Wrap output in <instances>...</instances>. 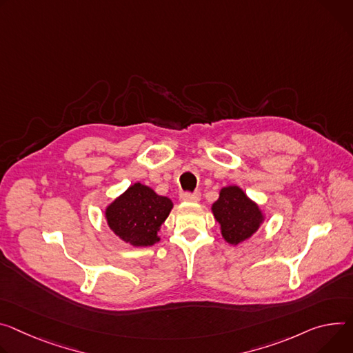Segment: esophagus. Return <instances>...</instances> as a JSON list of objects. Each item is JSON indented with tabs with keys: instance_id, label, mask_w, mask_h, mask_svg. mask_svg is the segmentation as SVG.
<instances>
[{
	"instance_id": "obj_1",
	"label": "esophagus",
	"mask_w": 353,
	"mask_h": 353,
	"mask_svg": "<svg viewBox=\"0 0 353 353\" xmlns=\"http://www.w3.org/2000/svg\"><path fill=\"white\" fill-rule=\"evenodd\" d=\"M201 199L200 193H194V194H183L181 196V201L184 203H199Z\"/></svg>"
}]
</instances>
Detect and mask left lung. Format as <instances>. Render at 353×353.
<instances>
[{"mask_svg":"<svg viewBox=\"0 0 353 353\" xmlns=\"http://www.w3.org/2000/svg\"><path fill=\"white\" fill-rule=\"evenodd\" d=\"M212 215L219 223L221 235L230 245H239L258 232L266 215L239 185H227L219 190L218 200L211 205Z\"/></svg>","mask_w":353,"mask_h":353,"instance_id":"obj_1","label":"left lung"}]
</instances>
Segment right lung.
Instances as JSON below:
<instances>
[{
	"mask_svg": "<svg viewBox=\"0 0 353 353\" xmlns=\"http://www.w3.org/2000/svg\"><path fill=\"white\" fill-rule=\"evenodd\" d=\"M173 208V201L142 183L128 187L104 211L107 225L121 241L134 248L160 241L159 231Z\"/></svg>",
	"mask_w": 353,
	"mask_h": 353,
	"instance_id": "add662e5",
	"label": "right lung"
}]
</instances>
